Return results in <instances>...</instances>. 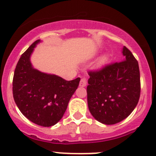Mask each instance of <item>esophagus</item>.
Listing matches in <instances>:
<instances>
[{"mask_svg": "<svg viewBox=\"0 0 156 156\" xmlns=\"http://www.w3.org/2000/svg\"><path fill=\"white\" fill-rule=\"evenodd\" d=\"M87 85V81L85 78H81V81H80L79 86L80 87H85Z\"/></svg>", "mask_w": 156, "mask_h": 156, "instance_id": "esophagus-1", "label": "esophagus"}]
</instances>
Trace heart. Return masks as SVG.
<instances>
[{
    "label": "heart",
    "instance_id": "obj_1",
    "mask_svg": "<svg viewBox=\"0 0 156 156\" xmlns=\"http://www.w3.org/2000/svg\"><path fill=\"white\" fill-rule=\"evenodd\" d=\"M106 61H107V57L106 55H103L102 57H101L99 58V61H98V67H102L106 63Z\"/></svg>",
    "mask_w": 156,
    "mask_h": 156
}]
</instances>
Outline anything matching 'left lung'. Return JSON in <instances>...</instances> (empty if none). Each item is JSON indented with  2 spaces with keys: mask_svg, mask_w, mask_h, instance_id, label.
Returning <instances> with one entry per match:
<instances>
[{
  "mask_svg": "<svg viewBox=\"0 0 156 156\" xmlns=\"http://www.w3.org/2000/svg\"><path fill=\"white\" fill-rule=\"evenodd\" d=\"M121 62L89 71L87 99L91 114L106 125L122 121L132 113L140 97L138 63L126 47Z\"/></svg>",
  "mask_w": 156,
  "mask_h": 156,
  "instance_id": "obj_1",
  "label": "left lung"
}]
</instances>
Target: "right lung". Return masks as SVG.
Instances as JSON below:
<instances>
[{"label": "right lung", "mask_w": 156, "mask_h": 156, "mask_svg": "<svg viewBox=\"0 0 156 156\" xmlns=\"http://www.w3.org/2000/svg\"><path fill=\"white\" fill-rule=\"evenodd\" d=\"M41 40L31 45L21 56L13 78V97L21 113L30 121L51 127L61 120L79 85L80 78L66 81L58 75L33 68L30 57Z\"/></svg>", "instance_id": "right-lung-1"}]
</instances>
